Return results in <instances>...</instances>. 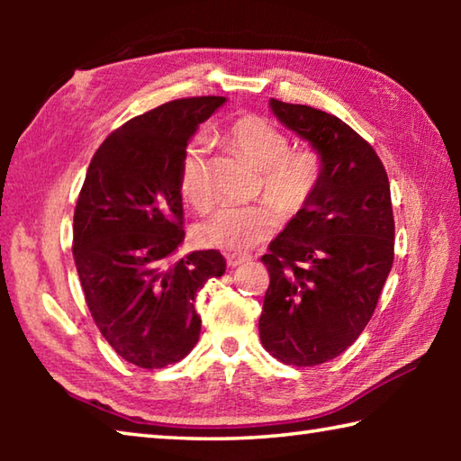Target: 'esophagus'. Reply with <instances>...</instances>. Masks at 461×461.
Instances as JSON below:
<instances>
[{
	"label": "esophagus",
	"instance_id": "obj_1",
	"mask_svg": "<svg viewBox=\"0 0 461 461\" xmlns=\"http://www.w3.org/2000/svg\"><path fill=\"white\" fill-rule=\"evenodd\" d=\"M225 260H228V267L236 268V267H241V264L249 262L252 258H249V256H246V254H228V256H225Z\"/></svg>",
	"mask_w": 461,
	"mask_h": 461
}]
</instances>
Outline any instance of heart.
Wrapping results in <instances>:
<instances>
[{"mask_svg":"<svg viewBox=\"0 0 461 461\" xmlns=\"http://www.w3.org/2000/svg\"><path fill=\"white\" fill-rule=\"evenodd\" d=\"M230 142L262 168L260 191L268 193L249 205H223L199 223L197 240L201 246L223 249L228 254L248 252L258 246L283 221L286 213H296L313 197L323 175V160L313 148H296L285 131L254 115H244L228 130ZM207 140L197 136L185 148L178 168V189L193 207L205 209L213 201L209 176Z\"/></svg>","mask_w":461,"mask_h":461,"instance_id":"1","label":"heart"}]
</instances>
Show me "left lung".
Returning a JSON list of instances; mask_svg holds the SVG:
<instances>
[{
  "mask_svg": "<svg viewBox=\"0 0 461 461\" xmlns=\"http://www.w3.org/2000/svg\"><path fill=\"white\" fill-rule=\"evenodd\" d=\"M270 107L323 160L315 194L260 258L270 275L262 346L305 368L346 352L368 325L394 260L393 203L384 165L348 123L309 105Z\"/></svg>",
  "mask_w": 461,
  "mask_h": 461,
  "instance_id": "1",
  "label": "left lung"
}]
</instances>
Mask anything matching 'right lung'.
<instances>
[{
    "mask_svg": "<svg viewBox=\"0 0 461 461\" xmlns=\"http://www.w3.org/2000/svg\"><path fill=\"white\" fill-rule=\"evenodd\" d=\"M225 97H186L112 131L93 154L75 207L73 256L85 301L115 354L165 368L199 341L197 293L225 272L217 249L175 258L183 244L178 168L199 123Z\"/></svg>",
    "mask_w": 461,
    "mask_h": 461,
    "instance_id": "1",
    "label": "right lung"
}]
</instances>
